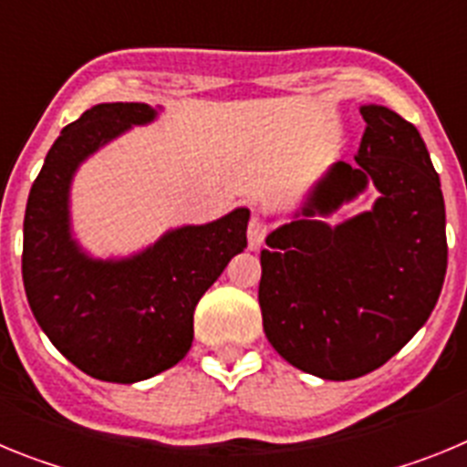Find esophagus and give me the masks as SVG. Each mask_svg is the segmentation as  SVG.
<instances>
[{
  "label": "esophagus",
  "instance_id": "obj_1",
  "mask_svg": "<svg viewBox=\"0 0 467 467\" xmlns=\"http://www.w3.org/2000/svg\"><path fill=\"white\" fill-rule=\"evenodd\" d=\"M266 231H269L266 222L254 214L253 220H250V224H247V247H250V250H259L264 238H266Z\"/></svg>",
  "mask_w": 467,
  "mask_h": 467
}]
</instances>
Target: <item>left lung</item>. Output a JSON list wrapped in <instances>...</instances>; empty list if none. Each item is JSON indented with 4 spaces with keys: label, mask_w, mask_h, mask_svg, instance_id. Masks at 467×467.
<instances>
[{
    "label": "left lung",
    "mask_w": 467,
    "mask_h": 467,
    "mask_svg": "<svg viewBox=\"0 0 467 467\" xmlns=\"http://www.w3.org/2000/svg\"><path fill=\"white\" fill-rule=\"evenodd\" d=\"M360 114L356 163H332L262 250L266 339L325 381L390 360L426 325L447 274L444 196L426 142L388 107L362 105ZM369 183L379 192L373 208L329 225Z\"/></svg>",
    "instance_id": "8db88e82"
}]
</instances>
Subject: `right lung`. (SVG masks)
I'll return each instance as SVG.
<instances>
[{
	"instance_id": "obj_1",
	"label": "right lung",
	"mask_w": 467,
	"mask_h": 467,
	"mask_svg": "<svg viewBox=\"0 0 467 467\" xmlns=\"http://www.w3.org/2000/svg\"><path fill=\"white\" fill-rule=\"evenodd\" d=\"M163 107L102 102L63 128L25 208L23 283L36 323L74 367L109 383L166 372L193 341V308L247 245L250 210L182 224L126 257H95L74 236L72 182L81 163Z\"/></svg>"
}]
</instances>
